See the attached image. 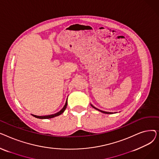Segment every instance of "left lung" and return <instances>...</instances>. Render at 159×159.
<instances>
[{"label": "left lung", "mask_w": 159, "mask_h": 159, "mask_svg": "<svg viewBox=\"0 0 159 159\" xmlns=\"http://www.w3.org/2000/svg\"><path fill=\"white\" fill-rule=\"evenodd\" d=\"M91 106H92L93 108H95V109H96L97 110H98V111H101V112H102V113H106V114H111V113H110V112H107V111H102V110H100L97 109V108L95 107V106H93L92 104H91Z\"/></svg>", "instance_id": "1"}]
</instances>
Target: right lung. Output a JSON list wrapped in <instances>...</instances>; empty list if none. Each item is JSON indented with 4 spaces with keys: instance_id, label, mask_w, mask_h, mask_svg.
<instances>
[{
    "instance_id": "1",
    "label": "right lung",
    "mask_w": 159,
    "mask_h": 159,
    "mask_svg": "<svg viewBox=\"0 0 159 159\" xmlns=\"http://www.w3.org/2000/svg\"><path fill=\"white\" fill-rule=\"evenodd\" d=\"M67 104H68V102L66 101V104H65V105H64V106L63 107V108L60 111H58V112H57V113H55V114H52V115H45V116H38V115H33V114H31V115H33V116H35V117H36V118H38V119H51V118H53V117H55V116H58V115H61L64 111H65V110H66V107H67Z\"/></svg>"
}]
</instances>
